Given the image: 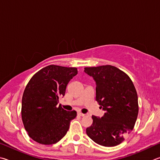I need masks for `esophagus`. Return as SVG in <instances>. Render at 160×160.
I'll return each instance as SVG.
<instances>
[{"label": "esophagus", "instance_id": "esophagus-1", "mask_svg": "<svg viewBox=\"0 0 160 160\" xmlns=\"http://www.w3.org/2000/svg\"><path fill=\"white\" fill-rule=\"evenodd\" d=\"M78 116H81V117H84L86 114H83L82 112H78Z\"/></svg>", "mask_w": 160, "mask_h": 160}]
</instances>
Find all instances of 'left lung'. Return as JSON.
I'll use <instances>...</instances> for the list:
<instances>
[{
    "instance_id": "left-lung-1",
    "label": "left lung",
    "mask_w": 160,
    "mask_h": 160,
    "mask_svg": "<svg viewBox=\"0 0 160 160\" xmlns=\"http://www.w3.org/2000/svg\"><path fill=\"white\" fill-rule=\"evenodd\" d=\"M84 72L96 84V100L105 112L92 116L86 134L98 145L113 147L124 141L133 130L138 113V96L129 77L112 65L85 67Z\"/></svg>"
}]
</instances>
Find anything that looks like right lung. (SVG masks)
<instances>
[{
  "mask_svg": "<svg viewBox=\"0 0 160 160\" xmlns=\"http://www.w3.org/2000/svg\"><path fill=\"white\" fill-rule=\"evenodd\" d=\"M77 72L75 67L52 64L39 70L28 83L22 100V119L34 141L52 145L66 135L77 112L64 110L58 103Z\"/></svg>",
  "mask_w": 160,
  "mask_h": 160,
  "instance_id": "obj_1",
  "label": "right lung"
}]
</instances>
